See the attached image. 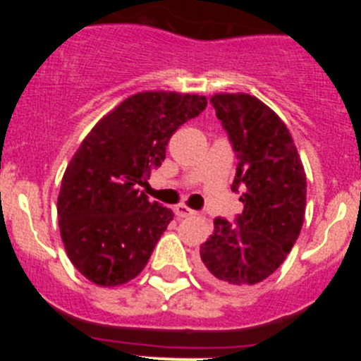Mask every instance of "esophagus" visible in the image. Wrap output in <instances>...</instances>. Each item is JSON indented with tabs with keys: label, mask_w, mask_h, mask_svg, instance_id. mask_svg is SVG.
<instances>
[{
	"label": "esophagus",
	"mask_w": 361,
	"mask_h": 361,
	"mask_svg": "<svg viewBox=\"0 0 361 361\" xmlns=\"http://www.w3.org/2000/svg\"><path fill=\"white\" fill-rule=\"evenodd\" d=\"M174 213H176L178 218H187V216H192V214H195V211L190 209L188 206H185V204H178V206L174 207Z\"/></svg>",
	"instance_id": "obj_1"
}]
</instances>
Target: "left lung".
<instances>
[{
	"label": "left lung",
	"instance_id": "8db88e82",
	"mask_svg": "<svg viewBox=\"0 0 361 361\" xmlns=\"http://www.w3.org/2000/svg\"><path fill=\"white\" fill-rule=\"evenodd\" d=\"M209 103L238 157L231 188L245 209L234 221L214 218L199 271L216 288L241 292L267 279L293 248L307 183L292 136L271 108L248 94H214Z\"/></svg>",
	"mask_w": 361,
	"mask_h": 361
}]
</instances>
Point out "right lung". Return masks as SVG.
I'll use <instances>...</instances> for the list:
<instances>
[{
  "label": "right lung",
  "instance_id": "1",
  "mask_svg": "<svg viewBox=\"0 0 361 361\" xmlns=\"http://www.w3.org/2000/svg\"><path fill=\"white\" fill-rule=\"evenodd\" d=\"M206 104L197 94H134L82 141L63 176L57 216L69 260L89 281L123 285L145 269L174 214L140 187L164 162L174 130Z\"/></svg>",
  "mask_w": 361,
  "mask_h": 361
}]
</instances>
